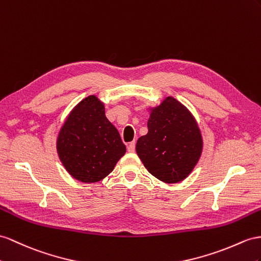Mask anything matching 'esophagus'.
<instances>
[{
  "label": "esophagus",
  "instance_id": "esophagus-1",
  "mask_svg": "<svg viewBox=\"0 0 261 261\" xmlns=\"http://www.w3.org/2000/svg\"><path fill=\"white\" fill-rule=\"evenodd\" d=\"M135 150H136V142L132 141L128 144V151L129 152H135Z\"/></svg>",
  "mask_w": 261,
  "mask_h": 261
}]
</instances>
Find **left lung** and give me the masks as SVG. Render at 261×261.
I'll return each instance as SVG.
<instances>
[{
    "label": "left lung",
    "instance_id": "1",
    "mask_svg": "<svg viewBox=\"0 0 261 261\" xmlns=\"http://www.w3.org/2000/svg\"><path fill=\"white\" fill-rule=\"evenodd\" d=\"M148 129L136 145L145 169L164 183L183 181L195 168L203 150L194 117L175 98L166 97L151 109Z\"/></svg>",
    "mask_w": 261,
    "mask_h": 261
}]
</instances>
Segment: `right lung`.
Masks as SVG:
<instances>
[{
	"label": "right lung",
	"mask_w": 261,
	"mask_h": 261,
	"mask_svg": "<svg viewBox=\"0 0 261 261\" xmlns=\"http://www.w3.org/2000/svg\"><path fill=\"white\" fill-rule=\"evenodd\" d=\"M118 130L96 96L82 100L66 119L57 138V152L67 172L84 183L101 181L125 153Z\"/></svg>",
	"instance_id": "add662e5"
}]
</instances>
